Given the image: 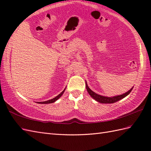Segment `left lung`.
<instances>
[{"label":"left lung","instance_id":"obj_1","mask_svg":"<svg viewBox=\"0 0 151 151\" xmlns=\"http://www.w3.org/2000/svg\"><path fill=\"white\" fill-rule=\"evenodd\" d=\"M86 89L87 91V92H88V93L89 94V95L91 96L93 99H94L97 101H99V102L101 104H113L114 102H116V101L123 99L124 98L129 95V93L131 92V91L133 89V87H132L130 90H129L127 92H126L124 94H120V95H117V96L109 97V96H104L100 95V94H96V93L93 91L89 88V86H87L86 81Z\"/></svg>","mask_w":151,"mask_h":151}]
</instances>
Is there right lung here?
Segmentation results:
<instances>
[{
	"label": "right lung",
	"mask_w": 151,
	"mask_h": 151,
	"mask_svg": "<svg viewBox=\"0 0 151 151\" xmlns=\"http://www.w3.org/2000/svg\"><path fill=\"white\" fill-rule=\"evenodd\" d=\"M65 89H66V87H65V88L64 89V91H62L61 93H60L58 96L55 97L54 99H51V100H47V101H40V102H37V103L40 104H52V103H53V102H55V101H57L58 99H59L60 98V97L62 96V94H64Z\"/></svg>",
	"instance_id": "add662e5"
}]
</instances>
